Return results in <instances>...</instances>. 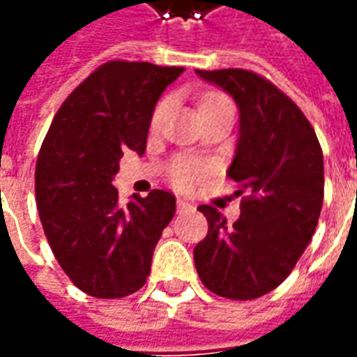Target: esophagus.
<instances>
[{
  "label": "esophagus",
  "mask_w": 357,
  "mask_h": 357,
  "mask_svg": "<svg viewBox=\"0 0 357 357\" xmlns=\"http://www.w3.org/2000/svg\"><path fill=\"white\" fill-rule=\"evenodd\" d=\"M176 208H178V210H186V208H190V204L186 202V200H183V198H178V200H176Z\"/></svg>",
  "instance_id": "esophagus-1"
}]
</instances>
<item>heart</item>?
<instances>
[{"mask_svg": "<svg viewBox=\"0 0 357 357\" xmlns=\"http://www.w3.org/2000/svg\"><path fill=\"white\" fill-rule=\"evenodd\" d=\"M167 108V100H159V105L155 107L153 120L157 122L161 114ZM215 108H233V102L229 100V97L221 95V93H210L206 95L202 100H200V114H206L210 110H215ZM204 173V167L200 163H196L192 159H176L171 167V181L178 186H188L192 184L200 174Z\"/></svg>", "mask_w": 357, "mask_h": 357, "instance_id": "b5f03b06", "label": "heart"}]
</instances>
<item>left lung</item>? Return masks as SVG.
Instances as JSON below:
<instances>
[{
    "label": "left lung",
    "mask_w": 357,
    "mask_h": 357,
    "mask_svg": "<svg viewBox=\"0 0 357 357\" xmlns=\"http://www.w3.org/2000/svg\"><path fill=\"white\" fill-rule=\"evenodd\" d=\"M196 73L239 107L227 176L247 196L233 225L213 206L198 208L208 235L194 247V264L215 296L249 301L280 286L313 237L324 198L323 149L301 108L262 75L239 68Z\"/></svg>",
    "instance_id": "8db88e82"
}]
</instances>
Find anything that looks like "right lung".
<instances>
[{"label": "right lung", "instance_id": "right-lung-1", "mask_svg": "<svg viewBox=\"0 0 357 357\" xmlns=\"http://www.w3.org/2000/svg\"><path fill=\"white\" fill-rule=\"evenodd\" d=\"M184 68L112 60L75 87L44 137L34 192L44 235L61 270L87 296L137 291L174 215V196L151 190L120 206L112 178L126 149L146 151L155 105Z\"/></svg>", "mask_w": 357, "mask_h": 357}]
</instances>
